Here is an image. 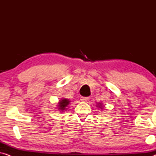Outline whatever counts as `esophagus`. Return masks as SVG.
I'll use <instances>...</instances> for the list:
<instances>
[{
  "label": "esophagus",
  "instance_id": "1",
  "mask_svg": "<svg viewBox=\"0 0 156 156\" xmlns=\"http://www.w3.org/2000/svg\"><path fill=\"white\" fill-rule=\"evenodd\" d=\"M81 100H82V101H84V102H88L89 101V97H81Z\"/></svg>",
  "mask_w": 156,
  "mask_h": 156
}]
</instances>
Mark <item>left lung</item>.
I'll use <instances>...</instances> for the list:
<instances>
[{"label": "left lung", "instance_id": "1", "mask_svg": "<svg viewBox=\"0 0 156 156\" xmlns=\"http://www.w3.org/2000/svg\"><path fill=\"white\" fill-rule=\"evenodd\" d=\"M98 106H99V107L100 108H101H101H102V107H103V106H102L101 104H98Z\"/></svg>", "mask_w": 156, "mask_h": 156}]
</instances>
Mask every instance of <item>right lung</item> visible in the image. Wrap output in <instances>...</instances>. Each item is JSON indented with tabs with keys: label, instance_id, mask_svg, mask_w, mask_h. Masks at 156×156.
<instances>
[{
	"label": "right lung",
	"instance_id": "1",
	"mask_svg": "<svg viewBox=\"0 0 156 156\" xmlns=\"http://www.w3.org/2000/svg\"><path fill=\"white\" fill-rule=\"evenodd\" d=\"M69 99H62L61 100H59V103H58V108L60 112H64V111L66 110L65 108L67 106L69 105Z\"/></svg>",
	"mask_w": 156,
	"mask_h": 156
}]
</instances>
